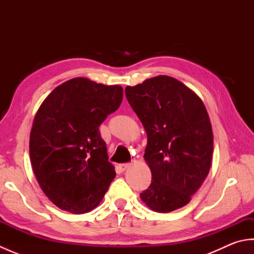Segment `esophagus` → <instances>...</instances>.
Listing matches in <instances>:
<instances>
[{"label":"esophagus","instance_id":"34e87169","mask_svg":"<svg viewBox=\"0 0 254 254\" xmlns=\"http://www.w3.org/2000/svg\"><path fill=\"white\" fill-rule=\"evenodd\" d=\"M130 166H131L130 164H121V165L119 166V167H120V169H121L122 171H124V170H126V169H127L128 167H130Z\"/></svg>","mask_w":254,"mask_h":254}]
</instances>
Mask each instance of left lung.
<instances>
[{
	"label": "left lung",
	"instance_id": "obj_1",
	"mask_svg": "<svg viewBox=\"0 0 254 254\" xmlns=\"http://www.w3.org/2000/svg\"><path fill=\"white\" fill-rule=\"evenodd\" d=\"M126 95L147 134L144 159L152 183L141 199L158 213L186 206L212 164V124L202 99L167 75L127 86Z\"/></svg>",
	"mask_w": 254,
	"mask_h": 254
}]
</instances>
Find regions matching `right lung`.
Listing matches in <instances>:
<instances>
[{
	"instance_id": "right-lung-1",
	"label": "right lung",
	"mask_w": 254,
	"mask_h": 254,
	"mask_svg": "<svg viewBox=\"0 0 254 254\" xmlns=\"http://www.w3.org/2000/svg\"><path fill=\"white\" fill-rule=\"evenodd\" d=\"M123 88L75 77L38 109L29 137L32 169L50 201L72 214L99 205L116 177L99 126L120 107Z\"/></svg>"
}]
</instances>
